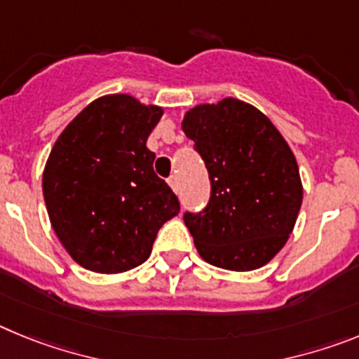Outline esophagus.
Listing matches in <instances>:
<instances>
[{"label":"esophagus","mask_w":359,"mask_h":359,"mask_svg":"<svg viewBox=\"0 0 359 359\" xmlns=\"http://www.w3.org/2000/svg\"><path fill=\"white\" fill-rule=\"evenodd\" d=\"M169 185H170V189L174 190V192H177V190H180V183H177V176H170V177H169Z\"/></svg>","instance_id":"34e87169"}]
</instances>
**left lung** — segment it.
<instances>
[{
  "label": "left lung",
  "instance_id": "1",
  "mask_svg": "<svg viewBox=\"0 0 359 359\" xmlns=\"http://www.w3.org/2000/svg\"><path fill=\"white\" fill-rule=\"evenodd\" d=\"M182 128L210 177L207 207L183 214L199 255L231 271L261 268L286 244L302 205L290 145L268 116L237 98L196 106Z\"/></svg>",
  "mask_w": 359,
  "mask_h": 359
}]
</instances>
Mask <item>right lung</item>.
<instances>
[{
    "instance_id": "1",
    "label": "right lung",
    "mask_w": 359,
    "mask_h": 359,
    "mask_svg": "<svg viewBox=\"0 0 359 359\" xmlns=\"http://www.w3.org/2000/svg\"><path fill=\"white\" fill-rule=\"evenodd\" d=\"M163 109L129 95H106L61 133L43 174L53 231L82 268L122 273L151 255L158 230L180 212L156 176L147 138Z\"/></svg>"
}]
</instances>
